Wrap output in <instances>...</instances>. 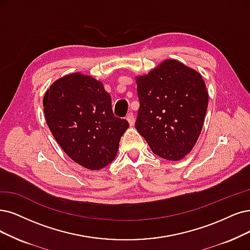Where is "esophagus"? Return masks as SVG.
Wrapping results in <instances>:
<instances>
[{"label": "esophagus", "instance_id": "34e87169", "mask_svg": "<svg viewBox=\"0 0 250 250\" xmlns=\"http://www.w3.org/2000/svg\"><path fill=\"white\" fill-rule=\"evenodd\" d=\"M126 120H127L128 124H130L131 125H134V123H135V116H134V114H133L132 112L127 113V115H126Z\"/></svg>", "mask_w": 250, "mask_h": 250}]
</instances>
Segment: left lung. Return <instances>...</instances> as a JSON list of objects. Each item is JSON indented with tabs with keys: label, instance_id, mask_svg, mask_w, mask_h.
<instances>
[{
	"label": "left lung",
	"instance_id": "obj_1",
	"mask_svg": "<svg viewBox=\"0 0 250 250\" xmlns=\"http://www.w3.org/2000/svg\"><path fill=\"white\" fill-rule=\"evenodd\" d=\"M140 108L137 131L152 152L179 161L195 146L208 107V91L200 74L175 60H166L138 76Z\"/></svg>",
	"mask_w": 250,
	"mask_h": 250
}]
</instances>
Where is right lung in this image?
I'll list each match as a JSON object with an SVG mask.
<instances>
[{"label":"right lung","instance_id":"obj_1","mask_svg":"<svg viewBox=\"0 0 250 250\" xmlns=\"http://www.w3.org/2000/svg\"><path fill=\"white\" fill-rule=\"evenodd\" d=\"M43 106L54 139L74 162L100 170L115 159L128 123L114 116L103 83L81 73L69 74L52 83Z\"/></svg>","mask_w":250,"mask_h":250}]
</instances>
